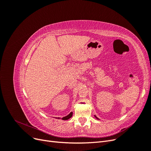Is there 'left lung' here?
<instances>
[{"instance_id": "1", "label": "left lung", "mask_w": 151, "mask_h": 151, "mask_svg": "<svg viewBox=\"0 0 151 151\" xmlns=\"http://www.w3.org/2000/svg\"><path fill=\"white\" fill-rule=\"evenodd\" d=\"M95 117H96V118H97V119H98V118H97L96 116H95Z\"/></svg>"}]
</instances>
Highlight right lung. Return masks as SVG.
Returning a JSON list of instances; mask_svg holds the SVG:
<instances>
[{"label": "right lung", "mask_w": 151, "mask_h": 151, "mask_svg": "<svg viewBox=\"0 0 151 151\" xmlns=\"http://www.w3.org/2000/svg\"><path fill=\"white\" fill-rule=\"evenodd\" d=\"M72 114H73V113L72 112H71L69 115H68L67 116H65V117H63L62 119L63 120H68V119H69V118H70L71 117H72Z\"/></svg>", "instance_id": "right-lung-1"}]
</instances>
